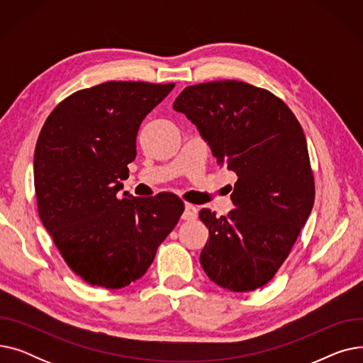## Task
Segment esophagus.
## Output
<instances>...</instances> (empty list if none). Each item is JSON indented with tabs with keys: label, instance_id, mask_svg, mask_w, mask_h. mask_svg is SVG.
Wrapping results in <instances>:
<instances>
[{
	"label": "esophagus",
	"instance_id": "1",
	"mask_svg": "<svg viewBox=\"0 0 363 363\" xmlns=\"http://www.w3.org/2000/svg\"><path fill=\"white\" fill-rule=\"evenodd\" d=\"M197 215H199L197 206H194V204H191V203H185V211H184L182 218H184L185 220H193V219L197 218Z\"/></svg>",
	"mask_w": 363,
	"mask_h": 363
}]
</instances>
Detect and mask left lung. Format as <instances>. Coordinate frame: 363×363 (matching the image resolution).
I'll list each match as a JSON object with an SVG mask.
<instances>
[{
	"mask_svg": "<svg viewBox=\"0 0 363 363\" xmlns=\"http://www.w3.org/2000/svg\"><path fill=\"white\" fill-rule=\"evenodd\" d=\"M237 174V208L216 218L201 208L208 238L204 272L222 289L253 291L289 257L315 201L306 137L294 113L271 91L241 81L186 86L174 103Z\"/></svg>",
	"mask_w": 363,
	"mask_h": 363,
	"instance_id": "obj_1",
	"label": "left lung"
}]
</instances>
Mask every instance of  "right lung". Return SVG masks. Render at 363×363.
Instances as JSON below:
<instances>
[{"label": "right lung", "mask_w": 363, "mask_h": 363, "mask_svg": "<svg viewBox=\"0 0 363 363\" xmlns=\"http://www.w3.org/2000/svg\"><path fill=\"white\" fill-rule=\"evenodd\" d=\"M175 84L110 81L55 106L35 147L38 213L69 268L118 290L141 278L177 226L172 193L119 199L141 122ZM126 196V194H125Z\"/></svg>", "instance_id": "right-lung-1"}]
</instances>
